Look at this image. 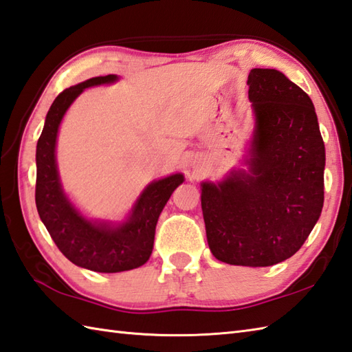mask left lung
Instances as JSON below:
<instances>
[{"instance_id":"obj_1","label":"left lung","mask_w":352,"mask_h":352,"mask_svg":"<svg viewBox=\"0 0 352 352\" xmlns=\"http://www.w3.org/2000/svg\"><path fill=\"white\" fill-rule=\"evenodd\" d=\"M254 132L245 168L200 184L219 261L267 267L295 255L324 206L325 146L311 98L281 71L250 69Z\"/></svg>"}]
</instances>
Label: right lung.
<instances>
[{
    "label": "right lung",
    "mask_w": 352,
    "mask_h": 352,
    "mask_svg": "<svg viewBox=\"0 0 352 352\" xmlns=\"http://www.w3.org/2000/svg\"><path fill=\"white\" fill-rule=\"evenodd\" d=\"M118 76L92 77L62 91L45 117L36 146V208L56 246L76 266L102 274L132 270L152 255L160 214L179 185L182 173L150 182L124 220H92L63 191L56 161L57 133L69 106L86 88L118 82Z\"/></svg>",
    "instance_id": "add662e5"
}]
</instances>
